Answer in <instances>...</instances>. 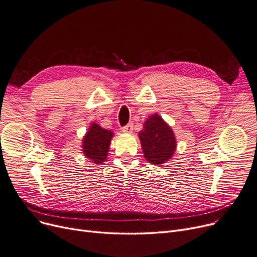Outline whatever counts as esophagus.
<instances>
[{
  "label": "esophagus",
  "instance_id": "obj_1",
  "mask_svg": "<svg viewBox=\"0 0 257 257\" xmlns=\"http://www.w3.org/2000/svg\"><path fill=\"white\" fill-rule=\"evenodd\" d=\"M122 131H123L124 133H132V131H133V124H132V123L127 124L126 126H124V127L122 128Z\"/></svg>",
  "mask_w": 257,
  "mask_h": 257
}]
</instances>
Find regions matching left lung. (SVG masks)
Here are the masks:
<instances>
[{
    "instance_id": "8db88e82",
    "label": "left lung",
    "mask_w": 257,
    "mask_h": 257,
    "mask_svg": "<svg viewBox=\"0 0 257 257\" xmlns=\"http://www.w3.org/2000/svg\"><path fill=\"white\" fill-rule=\"evenodd\" d=\"M139 135L144 156L150 163L162 164L174 155L177 147L174 131L159 114L151 115Z\"/></svg>"
}]
</instances>
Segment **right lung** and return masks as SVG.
<instances>
[{"label": "right lung", "instance_id": "obj_1", "mask_svg": "<svg viewBox=\"0 0 257 257\" xmlns=\"http://www.w3.org/2000/svg\"><path fill=\"white\" fill-rule=\"evenodd\" d=\"M112 135L111 131L93 123L83 138L82 152L84 155L94 163L101 164L106 159Z\"/></svg>", "mask_w": 257, "mask_h": 257}]
</instances>
